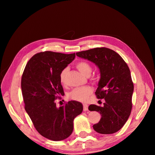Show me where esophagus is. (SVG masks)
I'll use <instances>...</instances> for the list:
<instances>
[{
	"label": "esophagus",
	"mask_w": 155,
	"mask_h": 155,
	"mask_svg": "<svg viewBox=\"0 0 155 155\" xmlns=\"http://www.w3.org/2000/svg\"><path fill=\"white\" fill-rule=\"evenodd\" d=\"M83 110L84 111L88 110V105L87 104H83Z\"/></svg>",
	"instance_id": "1"
}]
</instances>
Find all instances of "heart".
Segmentation results:
<instances>
[{
  "label": "heart",
  "mask_w": 155,
  "mask_h": 155,
  "mask_svg": "<svg viewBox=\"0 0 155 155\" xmlns=\"http://www.w3.org/2000/svg\"><path fill=\"white\" fill-rule=\"evenodd\" d=\"M76 67L78 68L79 72L82 73L84 76H89L91 75L92 68L91 64L88 63L85 61H80L76 64ZM68 72V69L65 68L61 71L59 74V80L63 85H66L67 81V74ZM92 80L93 81H96V78H92ZM93 92V89L89 86L79 87L74 88L72 91L68 94V97L70 100L85 102Z\"/></svg>",
  "instance_id": "heart-1"
}]
</instances>
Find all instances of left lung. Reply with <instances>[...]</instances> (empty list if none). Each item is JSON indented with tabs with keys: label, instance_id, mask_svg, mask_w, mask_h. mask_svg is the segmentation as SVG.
<instances>
[{
	"label": "left lung",
	"instance_id": "obj_1",
	"mask_svg": "<svg viewBox=\"0 0 155 155\" xmlns=\"http://www.w3.org/2000/svg\"><path fill=\"white\" fill-rule=\"evenodd\" d=\"M76 55L94 63L100 70L95 94L97 99H105V102L103 107H88L89 110L99 112L101 116L94 129L104 134L117 132L123 127L132 109L134 85L128 65L115 51L105 47L79 51Z\"/></svg>",
	"mask_w": 155,
	"mask_h": 155
}]
</instances>
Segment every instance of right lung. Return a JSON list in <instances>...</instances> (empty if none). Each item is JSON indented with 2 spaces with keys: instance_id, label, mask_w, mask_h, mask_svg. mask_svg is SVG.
Returning a JSON list of instances; mask_svg holds the SVG:
<instances>
[{
  "instance_id": "1",
  "label": "right lung",
  "mask_w": 155,
  "mask_h": 155,
  "mask_svg": "<svg viewBox=\"0 0 155 155\" xmlns=\"http://www.w3.org/2000/svg\"><path fill=\"white\" fill-rule=\"evenodd\" d=\"M75 57V53H37L27 63L22 76L25 109L38 133L53 141L66 139L72 134L74 120L83 111V105L76 101L59 108L55 104V100L64 94L59 74Z\"/></svg>"
}]
</instances>
